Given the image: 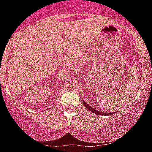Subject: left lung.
Instances as JSON below:
<instances>
[{
    "mask_svg": "<svg viewBox=\"0 0 152 152\" xmlns=\"http://www.w3.org/2000/svg\"><path fill=\"white\" fill-rule=\"evenodd\" d=\"M83 103L84 106H85V107H86L88 110H89L91 112L94 113L96 115H113V114H115V113H116L115 112V113H103V112H100V111L96 110L93 108L91 106L89 105L88 104H87L85 101H84V100H83Z\"/></svg>",
    "mask_w": 152,
    "mask_h": 152,
    "instance_id": "left-lung-1",
    "label": "left lung"
}]
</instances>
